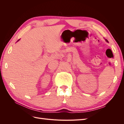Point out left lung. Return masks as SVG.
I'll return each instance as SVG.
<instances>
[{
  "label": "left lung",
  "mask_w": 124,
  "mask_h": 124,
  "mask_svg": "<svg viewBox=\"0 0 124 124\" xmlns=\"http://www.w3.org/2000/svg\"><path fill=\"white\" fill-rule=\"evenodd\" d=\"M105 39V40H106V42H108V41L106 39Z\"/></svg>",
  "instance_id": "left-lung-1"
}]
</instances>
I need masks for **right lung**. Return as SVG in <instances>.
<instances>
[{
  "mask_svg": "<svg viewBox=\"0 0 124 124\" xmlns=\"http://www.w3.org/2000/svg\"><path fill=\"white\" fill-rule=\"evenodd\" d=\"M20 40V39L19 40H17V41H19Z\"/></svg>",
  "mask_w": 124,
  "mask_h": 124,
  "instance_id": "right-lung-1",
  "label": "right lung"
}]
</instances>
